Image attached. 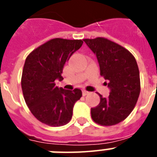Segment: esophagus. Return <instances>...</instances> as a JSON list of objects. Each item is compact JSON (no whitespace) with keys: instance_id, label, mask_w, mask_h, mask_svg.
<instances>
[{"instance_id":"obj_1","label":"esophagus","mask_w":157,"mask_h":157,"mask_svg":"<svg viewBox=\"0 0 157 157\" xmlns=\"http://www.w3.org/2000/svg\"><path fill=\"white\" fill-rule=\"evenodd\" d=\"M89 93H90V92H88V91H86V90L82 91V94H83V96L87 95V94H89Z\"/></svg>"}]
</instances>
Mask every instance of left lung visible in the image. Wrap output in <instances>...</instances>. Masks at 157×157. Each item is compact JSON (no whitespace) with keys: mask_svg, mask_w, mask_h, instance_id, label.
I'll use <instances>...</instances> for the list:
<instances>
[{"mask_svg":"<svg viewBox=\"0 0 157 157\" xmlns=\"http://www.w3.org/2000/svg\"><path fill=\"white\" fill-rule=\"evenodd\" d=\"M83 40L97 57L100 75L107 80L110 89L107 98L99 94L100 103L91 108V117L101 125L118 124L131 113L140 94L136 59L125 48L106 38Z\"/></svg>","mask_w":157,"mask_h":157,"instance_id":"obj_1","label":"left lung"}]
</instances>
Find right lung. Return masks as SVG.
I'll return each instance as SVG.
<instances>
[{
    "label": "right lung",
    "mask_w": 157,
    "mask_h": 157,
    "mask_svg": "<svg viewBox=\"0 0 157 157\" xmlns=\"http://www.w3.org/2000/svg\"><path fill=\"white\" fill-rule=\"evenodd\" d=\"M81 40L54 38L29 54L23 66L21 86L23 97L34 117L50 126L67 124L74 104L82 96L80 89L67 90L55 86L63 80V69Z\"/></svg>",
    "instance_id": "add662e5"
}]
</instances>
